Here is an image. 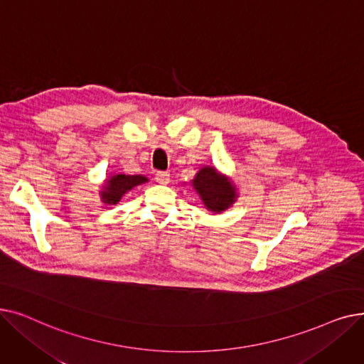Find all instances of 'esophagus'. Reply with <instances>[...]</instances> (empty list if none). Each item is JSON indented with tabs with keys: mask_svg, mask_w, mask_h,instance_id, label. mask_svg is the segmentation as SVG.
Returning a JSON list of instances; mask_svg holds the SVG:
<instances>
[{
	"mask_svg": "<svg viewBox=\"0 0 364 364\" xmlns=\"http://www.w3.org/2000/svg\"><path fill=\"white\" fill-rule=\"evenodd\" d=\"M155 180H156L158 184L165 186V184L169 183V174H168V172H165V171H159V172H156Z\"/></svg>",
	"mask_w": 364,
	"mask_h": 364,
	"instance_id": "34e87169",
	"label": "esophagus"
}]
</instances>
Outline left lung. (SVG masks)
<instances>
[{
	"label": "left lung",
	"instance_id": "8db88e82",
	"mask_svg": "<svg viewBox=\"0 0 364 364\" xmlns=\"http://www.w3.org/2000/svg\"><path fill=\"white\" fill-rule=\"evenodd\" d=\"M192 186L211 213L220 214L225 211L237 198L233 181L220 174L214 166H203L193 178Z\"/></svg>",
	"mask_w": 364,
	"mask_h": 364
}]
</instances>
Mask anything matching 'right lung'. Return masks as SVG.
<instances>
[{
  "label": "right lung",
  "instance_id": "right-lung-1",
  "mask_svg": "<svg viewBox=\"0 0 364 364\" xmlns=\"http://www.w3.org/2000/svg\"><path fill=\"white\" fill-rule=\"evenodd\" d=\"M146 181L147 178L144 176H125V174L112 176L109 180H106L103 190L100 192L102 200L107 205H117L131 188L140 186Z\"/></svg>",
  "mask_w": 364,
  "mask_h": 364
}]
</instances>
